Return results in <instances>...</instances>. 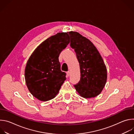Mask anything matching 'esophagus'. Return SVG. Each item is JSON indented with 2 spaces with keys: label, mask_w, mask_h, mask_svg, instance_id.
<instances>
[{
  "label": "esophagus",
  "mask_w": 134,
  "mask_h": 134,
  "mask_svg": "<svg viewBox=\"0 0 134 134\" xmlns=\"http://www.w3.org/2000/svg\"><path fill=\"white\" fill-rule=\"evenodd\" d=\"M67 76H69L70 75V71H68L67 72Z\"/></svg>",
  "instance_id": "1"
}]
</instances>
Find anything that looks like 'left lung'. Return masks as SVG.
<instances>
[{
    "label": "left lung",
    "instance_id": "1",
    "mask_svg": "<svg viewBox=\"0 0 134 134\" xmlns=\"http://www.w3.org/2000/svg\"><path fill=\"white\" fill-rule=\"evenodd\" d=\"M69 34L70 46L75 50L80 66V81L74 86L81 97L94 98L105 85L106 66L99 52L88 39L76 32L70 31Z\"/></svg>",
    "mask_w": 134,
    "mask_h": 134
}]
</instances>
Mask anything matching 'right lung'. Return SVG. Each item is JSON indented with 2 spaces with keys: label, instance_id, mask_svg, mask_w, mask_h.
Instances as JSON below:
<instances>
[{
  "label": "right lung",
  "instance_id": "1",
  "mask_svg": "<svg viewBox=\"0 0 134 134\" xmlns=\"http://www.w3.org/2000/svg\"><path fill=\"white\" fill-rule=\"evenodd\" d=\"M69 42L68 32L58 33L41 43L29 58L25 69V82L30 93L38 100L53 99L66 80L58 58Z\"/></svg>",
  "mask_w": 134,
  "mask_h": 134
}]
</instances>
